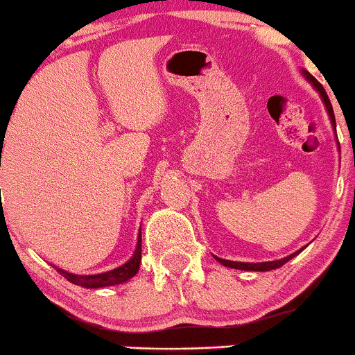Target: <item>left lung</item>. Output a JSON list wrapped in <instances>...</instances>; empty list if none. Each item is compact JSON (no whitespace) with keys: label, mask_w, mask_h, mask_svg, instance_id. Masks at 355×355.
<instances>
[{"label":"left lung","mask_w":355,"mask_h":355,"mask_svg":"<svg viewBox=\"0 0 355 355\" xmlns=\"http://www.w3.org/2000/svg\"><path fill=\"white\" fill-rule=\"evenodd\" d=\"M301 74H303L304 79H306L308 83H311V86H313L316 91H318L320 98H322L323 105H325V108H327V113H329V116H330L331 127H334V130H335L334 108H331V103H330V100H329V96H327V93H325V89H323V86L320 85V83L316 81V79H315L313 76H311L308 71L301 69ZM338 148H340V147H338ZM304 247H306V245H304ZM304 247H303V249H304ZM303 249H300V250H296V252L286 255V257H283V259H277V261H268V262H237V261H227V259H220V257H216V255H215V259L220 262V264L225 266V268L240 269V270H261V272H264V270H272V269L281 268V266L286 264V262L291 261V259L295 257V255H298Z\"/></svg>","instance_id":"obj_1"}]
</instances>
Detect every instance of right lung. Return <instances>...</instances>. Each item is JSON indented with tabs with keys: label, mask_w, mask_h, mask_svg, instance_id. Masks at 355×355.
Masks as SVG:
<instances>
[{
	"label": "right lung",
	"mask_w": 355,
	"mask_h": 355,
	"mask_svg": "<svg viewBox=\"0 0 355 355\" xmlns=\"http://www.w3.org/2000/svg\"><path fill=\"white\" fill-rule=\"evenodd\" d=\"M140 261H142V232L139 230V237H137V247L133 250L132 257L128 259L125 264H121L120 268H115L112 270H106V272H100V274H74L69 272V270H64L60 268H54L57 269V272L60 276L66 277L67 281H71L72 284L83 286V288H89V289H98V288H106V286H115V284H121L130 281L140 269Z\"/></svg>",
	"instance_id": "1"
}]
</instances>
